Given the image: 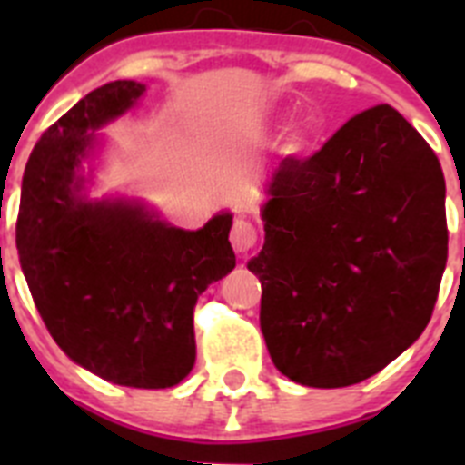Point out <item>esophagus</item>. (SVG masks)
I'll use <instances>...</instances> for the list:
<instances>
[{
	"mask_svg": "<svg viewBox=\"0 0 465 465\" xmlns=\"http://www.w3.org/2000/svg\"><path fill=\"white\" fill-rule=\"evenodd\" d=\"M230 242L237 253H249L258 246V230L252 221L237 219L230 230Z\"/></svg>",
	"mask_w": 465,
	"mask_h": 465,
	"instance_id": "1",
	"label": "esophagus"
}]
</instances>
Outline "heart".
Wrapping results in <instances>:
<instances>
[{"instance_id": "heart-1", "label": "heart", "mask_w": 465, "mask_h": 465, "mask_svg": "<svg viewBox=\"0 0 465 465\" xmlns=\"http://www.w3.org/2000/svg\"><path fill=\"white\" fill-rule=\"evenodd\" d=\"M302 146H305V134L300 133V130H293V133L286 137V149H289L291 153H298V151H302Z\"/></svg>"}]
</instances>
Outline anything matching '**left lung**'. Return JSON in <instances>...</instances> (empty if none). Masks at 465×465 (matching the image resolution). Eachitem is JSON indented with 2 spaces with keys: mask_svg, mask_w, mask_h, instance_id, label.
Listing matches in <instances>:
<instances>
[{
  "mask_svg": "<svg viewBox=\"0 0 465 465\" xmlns=\"http://www.w3.org/2000/svg\"><path fill=\"white\" fill-rule=\"evenodd\" d=\"M262 286L272 363L314 389L377 375L424 332L447 262L445 176L393 106L356 114L265 186Z\"/></svg>",
  "mask_w": 465,
  "mask_h": 465,
  "instance_id": "8db88e82",
  "label": "left lung"
}]
</instances>
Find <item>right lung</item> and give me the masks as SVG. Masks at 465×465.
Instances as JSON below:
<instances>
[{"label": "right lung", "mask_w": 465, "mask_h": 465, "mask_svg": "<svg viewBox=\"0 0 465 465\" xmlns=\"http://www.w3.org/2000/svg\"><path fill=\"white\" fill-rule=\"evenodd\" d=\"M143 93L137 81H111L41 134L23 174L15 246L36 310L74 363L111 384L170 389L195 365L197 295L235 268L232 213L183 230L137 197H88L97 130Z\"/></svg>", "instance_id": "right-lung-1"}]
</instances>
